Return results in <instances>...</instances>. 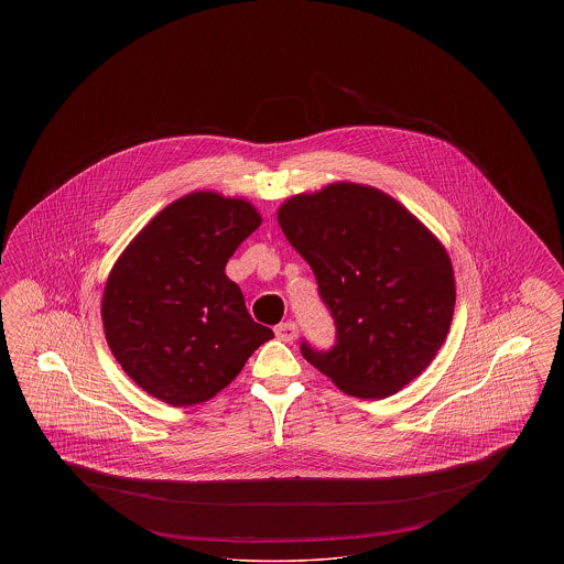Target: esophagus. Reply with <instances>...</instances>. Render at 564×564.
I'll return each mask as SVG.
<instances>
[{
  "instance_id": "esophagus-1",
  "label": "esophagus",
  "mask_w": 564,
  "mask_h": 564,
  "mask_svg": "<svg viewBox=\"0 0 564 564\" xmlns=\"http://www.w3.org/2000/svg\"><path fill=\"white\" fill-rule=\"evenodd\" d=\"M274 334H276V338L283 340V343H294L295 338H297V323H279V325L274 327Z\"/></svg>"
}]
</instances>
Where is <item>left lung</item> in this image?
<instances>
[{
	"instance_id": "8db88e82",
	"label": "left lung",
	"mask_w": 564,
	"mask_h": 564,
	"mask_svg": "<svg viewBox=\"0 0 564 564\" xmlns=\"http://www.w3.org/2000/svg\"><path fill=\"white\" fill-rule=\"evenodd\" d=\"M279 226L315 272L336 343L300 352L355 398L398 393L431 364L455 313L453 264L389 194L332 184L279 209Z\"/></svg>"
}]
</instances>
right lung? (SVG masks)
Here are the masks:
<instances>
[{
	"label": "right lung",
	"mask_w": 564,
	"mask_h": 564,
	"mask_svg": "<svg viewBox=\"0 0 564 564\" xmlns=\"http://www.w3.org/2000/svg\"><path fill=\"white\" fill-rule=\"evenodd\" d=\"M260 224L247 200L194 192L164 207L118 258L104 327L113 357L143 391L171 405L207 402L274 338L224 272Z\"/></svg>",
	"instance_id": "1"
}]
</instances>
